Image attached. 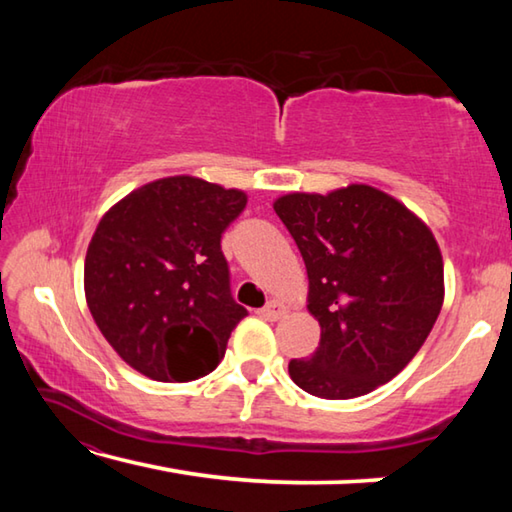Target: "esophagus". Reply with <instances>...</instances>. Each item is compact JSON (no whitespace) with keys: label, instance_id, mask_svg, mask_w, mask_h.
Returning <instances> with one entry per match:
<instances>
[{"label":"esophagus","instance_id":"34e87169","mask_svg":"<svg viewBox=\"0 0 512 512\" xmlns=\"http://www.w3.org/2000/svg\"><path fill=\"white\" fill-rule=\"evenodd\" d=\"M259 314H262V318L271 320V323H273V320H280L284 314H287V307H284L282 302L271 300L266 307H262V311H259Z\"/></svg>","mask_w":512,"mask_h":512}]
</instances>
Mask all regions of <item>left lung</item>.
<instances>
[{
	"mask_svg": "<svg viewBox=\"0 0 512 512\" xmlns=\"http://www.w3.org/2000/svg\"><path fill=\"white\" fill-rule=\"evenodd\" d=\"M307 266L320 343L291 359L309 395L352 400L391 381L427 341L445 298L443 255L427 223L370 185L293 192L273 203Z\"/></svg>",
	"mask_w": 512,
	"mask_h": 512,
	"instance_id": "8db88e82",
	"label": "left lung"
}]
</instances>
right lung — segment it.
<instances>
[{
  "label": "right lung",
  "instance_id": "right-lung-1",
  "mask_svg": "<svg viewBox=\"0 0 512 512\" xmlns=\"http://www.w3.org/2000/svg\"><path fill=\"white\" fill-rule=\"evenodd\" d=\"M248 196L194 176L137 187L103 214L85 255V300L121 359L155 381L219 366L248 311L230 293L221 235Z\"/></svg>",
  "mask_w": 512,
  "mask_h": 512
}]
</instances>
